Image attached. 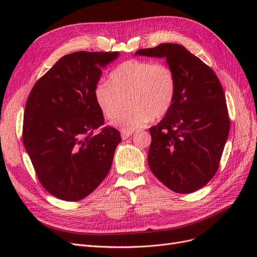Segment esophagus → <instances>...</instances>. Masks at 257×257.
Instances as JSON below:
<instances>
[{
	"label": "esophagus",
	"instance_id": "obj_1",
	"mask_svg": "<svg viewBox=\"0 0 257 257\" xmlns=\"http://www.w3.org/2000/svg\"><path fill=\"white\" fill-rule=\"evenodd\" d=\"M132 135H133V132H124V131L121 132V137H122V139H126V138L131 137Z\"/></svg>",
	"mask_w": 257,
	"mask_h": 257
}]
</instances>
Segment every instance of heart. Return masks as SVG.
<instances>
[{"instance_id": "heart-1", "label": "heart", "mask_w": 257, "mask_h": 257, "mask_svg": "<svg viewBox=\"0 0 257 257\" xmlns=\"http://www.w3.org/2000/svg\"><path fill=\"white\" fill-rule=\"evenodd\" d=\"M176 91V76L167 64L134 59L116 66L109 75V82L99 81L93 96L105 118H113L112 125L131 132L165 116ZM124 99L128 108L119 114Z\"/></svg>"}]
</instances>
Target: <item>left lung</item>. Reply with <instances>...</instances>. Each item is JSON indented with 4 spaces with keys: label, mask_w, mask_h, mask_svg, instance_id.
Listing matches in <instances>:
<instances>
[{
    "label": "left lung",
    "mask_w": 257,
    "mask_h": 257,
    "mask_svg": "<svg viewBox=\"0 0 257 257\" xmlns=\"http://www.w3.org/2000/svg\"><path fill=\"white\" fill-rule=\"evenodd\" d=\"M135 54L165 58L177 81L172 108L149 128V167L172 191L195 192L215 175L229 133L221 82L211 68L181 45L161 44Z\"/></svg>",
    "instance_id": "left-lung-1"
}]
</instances>
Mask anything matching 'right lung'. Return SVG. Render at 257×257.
I'll return each instance as SVG.
<instances>
[{
  "label": "right lung",
  "instance_id": "1",
  "mask_svg": "<svg viewBox=\"0 0 257 257\" xmlns=\"http://www.w3.org/2000/svg\"><path fill=\"white\" fill-rule=\"evenodd\" d=\"M113 52L77 51L62 57L28 97L22 139L38 180L67 201L87 197L109 173L119 131L103 126L93 91Z\"/></svg>",
  "mask_w": 257,
  "mask_h": 257
}]
</instances>
